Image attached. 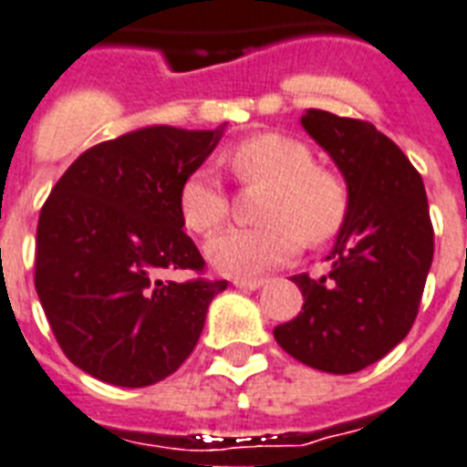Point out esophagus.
Listing matches in <instances>:
<instances>
[{
  "instance_id": "obj_1",
  "label": "esophagus",
  "mask_w": 467,
  "mask_h": 467,
  "mask_svg": "<svg viewBox=\"0 0 467 467\" xmlns=\"http://www.w3.org/2000/svg\"><path fill=\"white\" fill-rule=\"evenodd\" d=\"M265 285V279H234V286L238 289H245V292H255Z\"/></svg>"
}]
</instances>
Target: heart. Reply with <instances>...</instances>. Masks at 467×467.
<instances>
[{
	"label": "heart",
	"instance_id": "heart-1",
	"mask_svg": "<svg viewBox=\"0 0 467 467\" xmlns=\"http://www.w3.org/2000/svg\"><path fill=\"white\" fill-rule=\"evenodd\" d=\"M238 181L265 182L260 226H234L207 241L204 253L214 270L229 277H251L296 255L301 238L323 244L345 223L347 188L333 171L313 166L304 141L279 132L253 134L223 156ZM178 207L185 226L212 234L226 219L229 197L212 171L197 169L182 181Z\"/></svg>",
	"mask_w": 467,
	"mask_h": 467
}]
</instances>
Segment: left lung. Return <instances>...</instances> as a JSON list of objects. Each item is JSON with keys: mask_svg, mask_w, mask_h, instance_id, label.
Segmentation results:
<instances>
[{"mask_svg": "<svg viewBox=\"0 0 467 467\" xmlns=\"http://www.w3.org/2000/svg\"><path fill=\"white\" fill-rule=\"evenodd\" d=\"M301 125L347 182V216L320 279L294 275L304 294L275 339L301 364L354 374L400 345L417 318L434 229L422 175L371 122L306 110Z\"/></svg>", "mask_w": 467, "mask_h": 467, "instance_id": "obj_1", "label": "left lung"}]
</instances>
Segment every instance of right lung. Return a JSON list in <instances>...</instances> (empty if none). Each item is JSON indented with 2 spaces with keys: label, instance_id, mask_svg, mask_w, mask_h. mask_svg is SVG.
Returning a JSON list of instances; mask_svg holds the SVG:
<instances>
[{
  "label": "right lung",
  "instance_id": "right-lung-1",
  "mask_svg": "<svg viewBox=\"0 0 467 467\" xmlns=\"http://www.w3.org/2000/svg\"><path fill=\"white\" fill-rule=\"evenodd\" d=\"M223 128L151 125L96 144L43 204L36 292L67 359L93 379L151 386L195 349L226 282H175L166 272L202 270L178 192Z\"/></svg>",
  "mask_w": 467,
  "mask_h": 467
}]
</instances>
